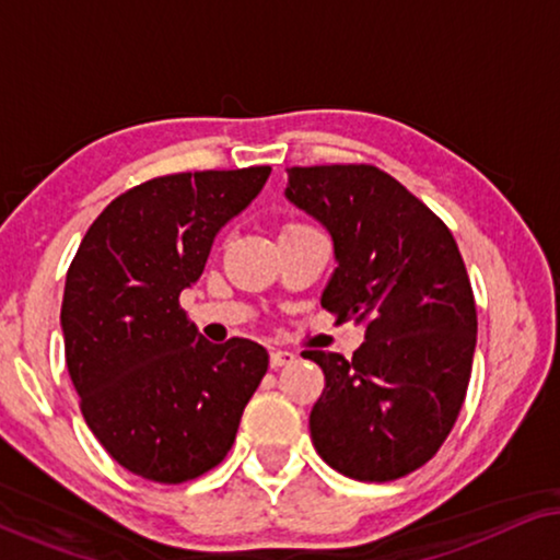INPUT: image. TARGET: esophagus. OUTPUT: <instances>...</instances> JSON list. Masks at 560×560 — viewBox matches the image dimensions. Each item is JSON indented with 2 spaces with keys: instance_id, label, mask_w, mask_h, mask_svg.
<instances>
[{
  "instance_id": "obj_1",
  "label": "esophagus",
  "mask_w": 560,
  "mask_h": 560,
  "mask_svg": "<svg viewBox=\"0 0 560 560\" xmlns=\"http://www.w3.org/2000/svg\"><path fill=\"white\" fill-rule=\"evenodd\" d=\"M295 362V354H290V351H270V366L272 370H280V366L285 364H293Z\"/></svg>"
}]
</instances>
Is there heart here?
<instances>
[{"label": "heart", "mask_w": 560, "mask_h": 560, "mask_svg": "<svg viewBox=\"0 0 560 560\" xmlns=\"http://www.w3.org/2000/svg\"><path fill=\"white\" fill-rule=\"evenodd\" d=\"M290 226H301V224H290Z\"/></svg>", "instance_id": "obj_1"}]
</instances>
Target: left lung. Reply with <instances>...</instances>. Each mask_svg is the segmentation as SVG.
<instances>
[{"label": "left lung", "mask_w": 560, "mask_h": 560, "mask_svg": "<svg viewBox=\"0 0 560 560\" xmlns=\"http://www.w3.org/2000/svg\"><path fill=\"white\" fill-rule=\"evenodd\" d=\"M285 196L334 240L320 305L362 320L354 357L305 349L326 387L311 410L318 456L343 477L393 481L431 462L462 412L477 303L448 226L374 165L290 167Z\"/></svg>", "instance_id": "left-lung-1"}]
</instances>
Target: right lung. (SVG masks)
Masks as SVG:
<instances>
[{
	"label": "right lung",
	"instance_id": "right-lung-1",
	"mask_svg": "<svg viewBox=\"0 0 560 560\" xmlns=\"http://www.w3.org/2000/svg\"><path fill=\"white\" fill-rule=\"evenodd\" d=\"M267 175L270 165L144 180L98 213L68 267V374L91 433L137 477L183 485L219 466L265 377V347L201 339L180 293Z\"/></svg>",
	"mask_w": 560,
	"mask_h": 560
}]
</instances>
